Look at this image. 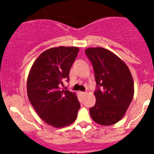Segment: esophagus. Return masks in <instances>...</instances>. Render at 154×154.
I'll list each match as a JSON object with an SVG mask.
<instances>
[{"mask_svg": "<svg viewBox=\"0 0 154 154\" xmlns=\"http://www.w3.org/2000/svg\"><path fill=\"white\" fill-rule=\"evenodd\" d=\"M81 94H82L83 96H84L86 94V92H85V91H82V92H81Z\"/></svg>", "mask_w": 154, "mask_h": 154, "instance_id": "1", "label": "esophagus"}]
</instances>
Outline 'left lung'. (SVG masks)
Here are the masks:
<instances>
[{
  "mask_svg": "<svg viewBox=\"0 0 154 154\" xmlns=\"http://www.w3.org/2000/svg\"><path fill=\"white\" fill-rule=\"evenodd\" d=\"M85 53L94 68L95 105L91 117L100 125H113L124 117L134 95V82L128 67L109 50L89 48Z\"/></svg>",
  "mask_w": 154,
  "mask_h": 154,
  "instance_id": "obj_1",
  "label": "left lung"
}]
</instances>
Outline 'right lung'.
<instances>
[{
	"label": "right lung",
	"instance_id": "obj_1",
	"mask_svg": "<svg viewBox=\"0 0 154 154\" xmlns=\"http://www.w3.org/2000/svg\"><path fill=\"white\" fill-rule=\"evenodd\" d=\"M78 47L51 48L44 51L32 65L27 82L29 100L46 124L60 128L75 122L80 108L75 94L61 91L64 79L76 58Z\"/></svg>",
	"mask_w": 154,
	"mask_h": 154
}]
</instances>
